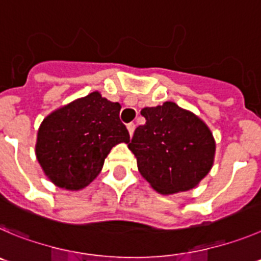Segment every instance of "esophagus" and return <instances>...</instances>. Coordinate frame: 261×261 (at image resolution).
<instances>
[{
	"label": "esophagus",
	"mask_w": 261,
	"mask_h": 261,
	"mask_svg": "<svg viewBox=\"0 0 261 261\" xmlns=\"http://www.w3.org/2000/svg\"><path fill=\"white\" fill-rule=\"evenodd\" d=\"M127 130H128V134H130V136H133L134 131H135V123H128Z\"/></svg>",
	"instance_id": "obj_1"
}]
</instances>
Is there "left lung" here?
I'll return each mask as SVG.
<instances>
[{"instance_id": "obj_1", "label": "left lung", "mask_w": 261, "mask_h": 261, "mask_svg": "<svg viewBox=\"0 0 261 261\" xmlns=\"http://www.w3.org/2000/svg\"><path fill=\"white\" fill-rule=\"evenodd\" d=\"M140 114L145 123L136 127L127 144L143 178L163 195L198 186L215 160L216 143L208 126L171 101L144 108Z\"/></svg>"}]
</instances>
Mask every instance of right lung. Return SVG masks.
Masks as SVG:
<instances>
[{"instance_id":"1","label":"right lung","mask_w":261,"mask_h":261,"mask_svg":"<svg viewBox=\"0 0 261 261\" xmlns=\"http://www.w3.org/2000/svg\"><path fill=\"white\" fill-rule=\"evenodd\" d=\"M121 105L92 92L49 114L37 131L36 157L56 186L82 190L101 171L110 149L130 142Z\"/></svg>"}]
</instances>
